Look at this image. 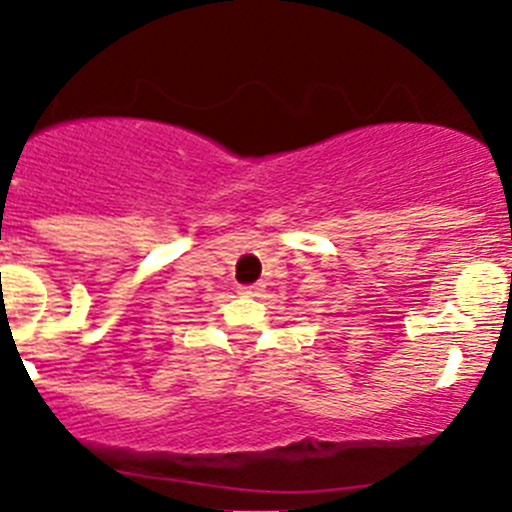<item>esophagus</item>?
Listing matches in <instances>:
<instances>
[{"instance_id":"esophagus-1","label":"esophagus","mask_w":512,"mask_h":512,"mask_svg":"<svg viewBox=\"0 0 512 512\" xmlns=\"http://www.w3.org/2000/svg\"><path fill=\"white\" fill-rule=\"evenodd\" d=\"M262 290H265V285H262V283H255V285H242L240 293H242V295H247V298H257V295H260Z\"/></svg>"}]
</instances>
